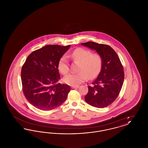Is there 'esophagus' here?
<instances>
[{
    "label": "esophagus",
    "mask_w": 148,
    "mask_h": 148,
    "mask_svg": "<svg viewBox=\"0 0 148 148\" xmlns=\"http://www.w3.org/2000/svg\"><path fill=\"white\" fill-rule=\"evenodd\" d=\"M79 88V86H71L72 89H76V88Z\"/></svg>",
    "instance_id": "34e87169"
}]
</instances>
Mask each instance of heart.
I'll return each mask as SVG.
<instances>
[{
	"mask_svg": "<svg viewBox=\"0 0 148 148\" xmlns=\"http://www.w3.org/2000/svg\"><path fill=\"white\" fill-rule=\"evenodd\" d=\"M71 57L80 63L77 74H69L64 77L65 83L71 86H77L85 82L87 78L92 79L97 77L100 71L102 59L100 56L92 53L82 48H78L71 52ZM60 72L66 75L69 71L68 62L66 56H63L60 58L58 64Z\"/></svg>",
	"mask_w": 148,
	"mask_h": 148,
	"instance_id": "b5f03b06",
	"label": "heart"
}]
</instances>
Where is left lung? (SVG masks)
Instances as JSON below:
<instances>
[{
    "label": "left lung",
    "instance_id": "left-lung-1",
    "mask_svg": "<svg viewBox=\"0 0 148 148\" xmlns=\"http://www.w3.org/2000/svg\"><path fill=\"white\" fill-rule=\"evenodd\" d=\"M81 44L95 50L102 59L100 72L92 85L88 86L85 100L96 108L106 107L117 98L121 89L124 79L123 65L118 54L110 46L92 42Z\"/></svg>",
    "mask_w": 148,
    "mask_h": 148
}]
</instances>
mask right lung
I'll use <instances>...</instances> for the list:
<instances>
[{
  "instance_id": "1",
  "label": "right lung",
  "mask_w": 148,
  "mask_h": 148,
  "mask_svg": "<svg viewBox=\"0 0 148 148\" xmlns=\"http://www.w3.org/2000/svg\"><path fill=\"white\" fill-rule=\"evenodd\" d=\"M71 45H48L33 51L27 58L21 71L23 92L29 102L42 110L61 106L71 90L60 79L58 64Z\"/></svg>"
}]
</instances>
